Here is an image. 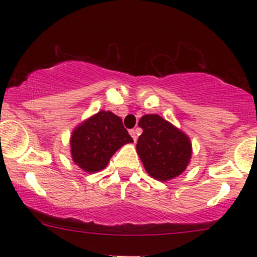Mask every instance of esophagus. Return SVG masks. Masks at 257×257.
I'll return each mask as SVG.
<instances>
[{
	"mask_svg": "<svg viewBox=\"0 0 257 257\" xmlns=\"http://www.w3.org/2000/svg\"><path fill=\"white\" fill-rule=\"evenodd\" d=\"M129 133H131L133 140L137 141V139H138V129H131V131H129Z\"/></svg>",
	"mask_w": 257,
	"mask_h": 257,
	"instance_id": "34e87169",
	"label": "esophagus"
}]
</instances>
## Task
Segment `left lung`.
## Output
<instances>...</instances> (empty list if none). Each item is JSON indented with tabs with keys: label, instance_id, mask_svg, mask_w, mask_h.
Instances as JSON below:
<instances>
[{
	"label": "left lung",
	"instance_id": "left-lung-1",
	"mask_svg": "<svg viewBox=\"0 0 257 257\" xmlns=\"http://www.w3.org/2000/svg\"><path fill=\"white\" fill-rule=\"evenodd\" d=\"M137 151L152 178L167 181L180 175L192 155L190 139L158 114L141 117Z\"/></svg>",
	"mask_w": 257,
	"mask_h": 257
}]
</instances>
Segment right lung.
Returning <instances> with one entry per match:
<instances>
[{
  "label": "right lung",
  "instance_id": "obj_1",
  "mask_svg": "<svg viewBox=\"0 0 257 257\" xmlns=\"http://www.w3.org/2000/svg\"><path fill=\"white\" fill-rule=\"evenodd\" d=\"M133 139L123 126L122 119L110 111H100L78 125L72 133V159L88 173L107 166L113 153Z\"/></svg>",
  "mask_w": 257,
  "mask_h": 257
}]
</instances>
